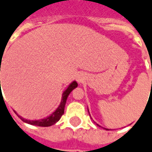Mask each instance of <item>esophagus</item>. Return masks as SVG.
<instances>
[{
	"mask_svg": "<svg viewBox=\"0 0 152 152\" xmlns=\"http://www.w3.org/2000/svg\"><path fill=\"white\" fill-rule=\"evenodd\" d=\"M76 80H77V81H78L79 83H80V82H82L83 80H84V76L80 74V75H78V76H77V77H76Z\"/></svg>",
	"mask_w": 152,
	"mask_h": 152,
	"instance_id": "1",
	"label": "esophagus"
}]
</instances>
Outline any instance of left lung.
<instances>
[{
	"label": "left lung",
	"mask_w": 152,
	"mask_h": 152,
	"mask_svg": "<svg viewBox=\"0 0 152 152\" xmlns=\"http://www.w3.org/2000/svg\"><path fill=\"white\" fill-rule=\"evenodd\" d=\"M91 119H92V118H91ZM95 123H96V122H95ZM96 125H97V126H99L98 124H96ZM101 127H102V126H101ZM104 129H106V130H108V129H106V128H104Z\"/></svg>",
	"instance_id": "obj_1"
}]
</instances>
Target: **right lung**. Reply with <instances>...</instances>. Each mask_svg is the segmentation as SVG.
<instances>
[{"mask_svg":"<svg viewBox=\"0 0 152 152\" xmlns=\"http://www.w3.org/2000/svg\"><path fill=\"white\" fill-rule=\"evenodd\" d=\"M1 65V64H0ZM1 82V81H0ZM77 82L76 81H72L71 84L67 86V88L63 91L62 93V97H61V102L60 103L59 106L56 109V111L54 112H52L50 115L46 116L45 118L41 120H27L23 118L22 116L19 115L15 111V113L16 115L19 116L20 119L22 120L24 122L30 125H32V126H50L52 125L56 124L59 120L61 119V115L64 114V110H65V106H66V100H67L68 96L69 94L72 92L73 90L77 87Z\"/></svg>","mask_w":152,"mask_h":152,"instance_id":"1","label":"right lung"}]
</instances>
